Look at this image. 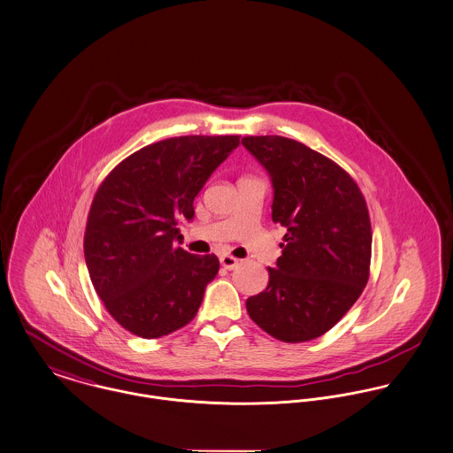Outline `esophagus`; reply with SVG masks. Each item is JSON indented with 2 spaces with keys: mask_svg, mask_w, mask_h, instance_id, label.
Wrapping results in <instances>:
<instances>
[{
  "mask_svg": "<svg viewBox=\"0 0 453 453\" xmlns=\"http://www.w3.org/2000/svg\"><path fill=\"white\" fill-rule=\"evenodd\" d=\"M238 262H240V260L234 258L233 255H222V257H220V265H222L224 269H229V271L234 269V267H238Z\"/></svg>",
  "mask_w": 453,
  "mask_h": 453,
  "instance_id": "1",
  "label": "esophagus"
}]
</instances>
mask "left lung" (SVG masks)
<instances>
[{
    "label": "left lung",
    "mask_w": 453,
    "mask_h": 453,
    "mask_svg": "<svg viewBox=\"0 0 453 453\" xmlns=\"http://www.w3.org/2000/svg\"><path fill=\"white\" fill-rule=\"evenodd\" d=\"M242 144L267 170L273 222L287 229L269 285L247 299L251 319L283 342L328 332L366 287L372 226L351 175L302 142L260 135Z\"/></svg>",
    "instance_id": "obj_1"
}]
</instances>
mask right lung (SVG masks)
Here are the masks:
<instances>
[{
  "mask_svg": "<svg viewBox=\"0 0 453 453\" xmlns=\"http://www.w3.org/2000/svg\"><path fill=\"white\" fill-rule=\"evenodd\" d=\"M240 135H184L125 157L102 180L88 211L85 260L109 314L128 332L157 339L186 326L202 305L219 258L175 247L179 215Z\"/></svg>",
  "mask_w": 453,
  "mask_h": 453,
  "instance_id": "add662e5",
  "label": "right lung"
}]
</instances>
